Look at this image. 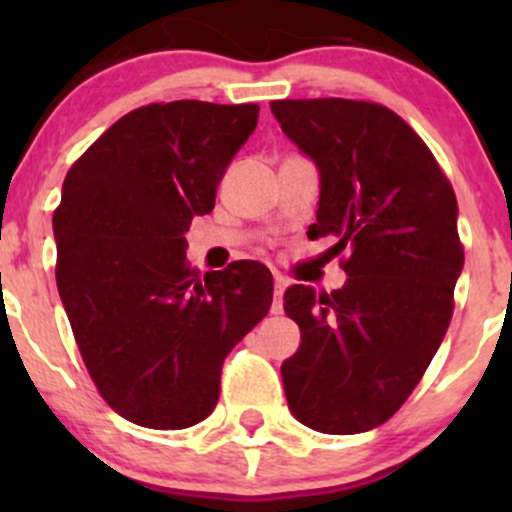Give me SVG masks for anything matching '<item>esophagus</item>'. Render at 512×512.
I'll use <instances>...</instances> for the list:
<instances>
[{
  "mask_svg": "<svg viewBox=\"0 0 512 512\" xmlns=\"http://www.w3.org/2000/svg\"><path fill=\"white\" fill-rule=\"evenodd\" d=\"M285 289H287V280L282 275H275V299H272V314H282L285 312Z\"/></svg>",
  "mask_w": 512,
  "mask_h": 512,
  "instance_id": "obj_1",
  "label": "esophagus"
}]
</instances>
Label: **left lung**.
I'll return each instance as SVG.
<instances>
[{
	"label": "left lung",
	"mask_w": 512,
	"mask_h": 512,
	"mask_svg": "<svg viewBox=\"0 0 512 512\" xmlns=\"http://www.w3.org/2000/svg\"><path fill=\"white\" fill-rule=\"evenodd\" d=\"M282 131L322 175L317 223L347 285H294L285 312L302 344L282 364L289 411L322 433L389 421L421 381L453 317L463 270L458 203L421 136L391 108L352 98L272 101Z\"/></svg>",
	"instance_id": "8db88e82"
}]
</instances>
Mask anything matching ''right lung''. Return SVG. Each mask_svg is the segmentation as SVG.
I'll use <instances>...</instances> for the list:
<instances>
[{
    "label": "right lung",
    "instance_id": "obj_1",
    "mask_svg": "<svg viewBox=\"0 0 512 512\" xmlns=\"http://www.w3.org/2000/svg\"><path fill=\"white\" fill-rule=\"evenodd\" d=\"M257 113V103H148L66 173L56 287L98 394L138 426L175 431L213 414L225 356L270 312L265 265L200 277L185 257L190 220L215 208Z\"/></svg>",
    "mask_w": 512,
    "mask_h": 512
}]
</instances>
